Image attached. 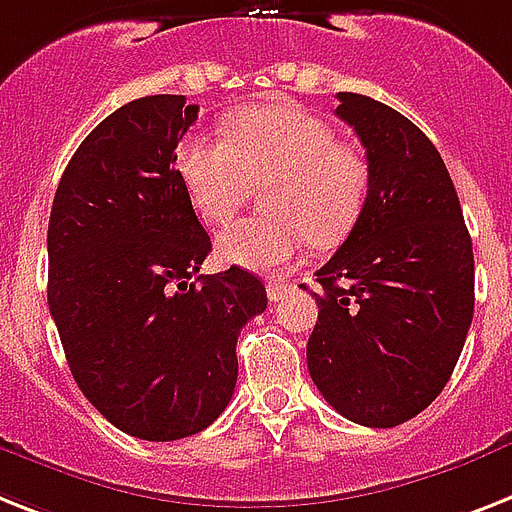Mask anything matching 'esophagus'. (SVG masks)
I'll return each instance as SVG.
<instances>
[{"label": "esophagus", "mask_w": 512, "mask_h": 512, "mask_svg": "<svg viewBox=\"0 0 512 512\" xmlns=\"http://www.w3.org/2000/svg\"><path fill=\"white\" fill-rule=\"evenodd\" d=\"M265 289H268V299H270V302H278V299H284L286 294L292 292L294 286L289 284V281H281V278H270Z\"/></svg>", "instance_id": "obj_1"}]
</instances>
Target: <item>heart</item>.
Returning a JSON list of instances; mask_svg holds the SVG:
<instances>
[{"label":"heart","instance_id":"1","mask_svg":"<svg viewBox=\"0 0 512 512\" xmlns=\"http://www.w3.org/2000/svg\"><path fill=\"white\" fill-rule=\"evenodd\" d=\"M226 139L189 134L176 170L199 218L218 226L260 189L263 215L239 218L218 234L223 263L270 270L289 263L307 239L331 247L350 234L371 189V165L331 123L294 105L242 107L223 123Z\"/></svg>","mask_w":512,"mask_h":512}]
</instances>
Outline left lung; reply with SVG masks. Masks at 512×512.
<instances>
[{
    "label": "left lung",
    "instance_id": "left-lung-1",
    "mask_svg": "<svg viewBox=\"0 0 512 512\" xmlns=\"http://www.w3.org/2000/svg\"><path fill=\"white\" fill-rule=\"evenodd\" d=\"M371 189L350 236L315 273L307 368L344 418L392 429L439 397L473 321V247L447 165L421 128L339 91Z\"/></svg>",
    "mask_w": 512,
    "mask_h": 512
}]
</instances>
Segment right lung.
Masks as SVG:
<instances>
[{
    "instance_id": "right-lung-1",
    "label": "right lung",
    "mask_w": 512,
    "mask_h": 512,
    "mask_svg": "<svg viewBox=\"0 0 512 512\" xmlns=\"http://www.w3.org/2000/svg\"><path fill=\"white\" fill-rule=\"evenodd\" d=\"M197 110L155 94L107 115L49 215L47 299L70 373L115 429L147 442L199 434L226 410L239 331L268 305L236 265L191 281L213 247L176 170Z\"/></svg>"
}]
</instances>
